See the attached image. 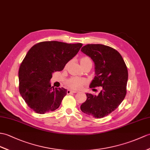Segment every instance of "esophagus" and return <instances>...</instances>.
Returning a JSON list of instances; mask_svg holds the SVG:
<instances>
[{"label":"esophagus","instance_id":"34e87169","mask_svg":"<svg viewBox=\"0 0 150 150\" xmlns=\"http://www.w3.org/2000/svg\"><path fill=\"white\" fill-rule=\"evenodd\" d=\"M75 93H77V91H75V90H71V89H68L67 90V94Z\"/></svg>","mask_w":150,"mask_h":150}]
</instances>
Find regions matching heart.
Masks as SVG:
<instances>
[{"label": "heart", "instance_id": "heart-1", "mask_svg": "<svg viewBox=\"0 0 150 150\" xmlns=\"http://www.w3.org/2000/svg\"><path fill=\"white\" fill-rule=\"evenodd\" d=\"M91 61V59H90L89 57H83L81 59V63H82V62H86V61ZM85 83H86L85 80L76 78V77L71 78L69 80H68L67 82V85L69 88L74 89H79L82 88V86L84 85Z\"/></svg>", "mask_w": 150, "mask_h": 150}]
</instances>
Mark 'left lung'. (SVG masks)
<instances>
[{
  "mask_svg": "<svg viewBox=\"0 0 150 150\" xmlns=\"http://www.w3.org/2000/svg\"><path fill=\"white\" fill-rule=\"evenodd\" d=\"M81 52L95 63V76L89 88L102 87L98 95L86 93L81 105L83 113L94 117L106 116L117 108L127 93L128 70L121 54L114 48L100 44H88Z\"/></svg>",
  "mask_w": 150,
  "mask_h": 150,
  "instance_id": "obj_1",
  "label": "left lung"
}]
</instances>
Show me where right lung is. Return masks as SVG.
Wrapping results in <instances>:
<instances>
[{
  "mask_svg": "<svg viewBox=\"0 0 150 150\" xmlns=\"http://www.w3.org/2000/svg\"><path fill=\"white\" fill-rule=\"evenodd\" d=\"M82 46V43L43 41L27 52L19 69V91L28 106L36 113L51 112L60 106L67 90L51 87L52 74L62 70Z\"/></svg>",
  "mask_w": 150,
  "mask_h": 150,
  "instance_id": "obj_1",
  "label": "right lung"
}]
</instances>
